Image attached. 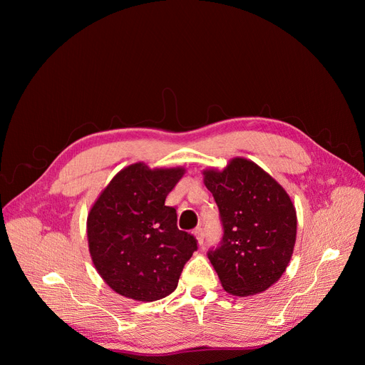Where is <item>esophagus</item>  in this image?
Segmentation results:
<instances>
[{
	"label": "esophagus",
	"mask_w": 365,
	"mask_h": 365,
	"mask_svg": "<svg viewBox=\"0 0 365 365\" xmlns=\"http://www.w3.org/2000/svg\"><path fill=\"white\" fill-rule=\"evenodd\" d=\"M193 235H195V237H196V240H197V244L202 245V244H204V230H202L201 227H197V228H195Z\"/></svg>",
	"instance_id": "obj_1"
}]
</instances>
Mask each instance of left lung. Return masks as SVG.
I'll use <instances>...</instances> for the list:
<instances>
[{"label": "left lung", "mask_w": 365, "mask_h": 365, "mask_svg": "<svg viewBox=\"0 0 365 365\" xmlns=\"http://www.w3.org/2000/svg\"><path fill=\"white\" fill-rule=\"evenodd\" d=\"M224 236L207 256L222 288L239 297L267 291L292 257L297 213L289 195L256 163L233 158L224 170H204Z\"/></svg>", "instance_id": "1"}]
</instances>
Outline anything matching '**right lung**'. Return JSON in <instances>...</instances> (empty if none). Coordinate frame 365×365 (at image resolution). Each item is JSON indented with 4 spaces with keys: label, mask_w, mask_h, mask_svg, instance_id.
Listing matches in <instances>:
<instances>
[{
    "label": "right lung",
    "mask_w": 365,
    "mask_h": 365,
    "mask_svg": "<svg viewBox=\"0 0 365 365\" xmlns=\"http://www.w3.org/2000/svg\"><path fill=\"white\" fill-rule=\"evenodd\" d=\"M182 168L149 169L145 163L120 170L97 197L86 219L88 247L109 288L137 302H155L178 286L197 242L176 227L165 197Z\"/></svg>",
    "instance_id": "obj_1"
}]
</instances>
